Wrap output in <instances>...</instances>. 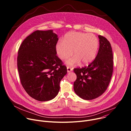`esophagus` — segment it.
Masks as SVG:
<instances>
[{"mask_svg":"<svg viewBox=\"0 0 131 131\" xmlns=\"http://www.w3.org/2000/svg\"><path fill=\"white\" fill-rule=\"evenodd\" d=\"M72 68H70V67H67V72H70V71H72Z\"/></svg>","mask_w":131,"mask_h":131,"instance_id":"esophagus-1","label":"esophagus"}]
</instances>
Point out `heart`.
<instances>
[{"instance_id": "heart-1", "label": "heart", "mask_w": 131, "mask_h": 131, "mask_svg": "<svg viewBox=\"0 0 131 131\" xmlns=\"http://www.w3.org/2000/svg\"><path fill=\"white\" fill-rule=\"evenodd\" d=\"M99 46V41L95 35L81 32L70 31L55 46V51L59 59L67 60L72 54L73 57L66 64L73 66L79 64L86 65L95 58Z\"/></svg>"}]
</instances>
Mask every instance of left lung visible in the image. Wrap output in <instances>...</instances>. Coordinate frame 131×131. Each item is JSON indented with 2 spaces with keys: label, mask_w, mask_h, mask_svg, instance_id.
I'll return each instance as SVG.
<instances>
[{
  "label": "left lung",
  "mask_w": 131,
  "mask_h": 131,
  "mask_svg": "<svg viewBox=\"0 0 131 131\" xmlns=\"http://www.w3.org/2000/svg\"><path fill=\"white\" fill-rule=\"evenodd\" d=\"M100 48L95 60L87 67L74 68L77 79L73 83L76 94L85 100L95 99L106 90L113 71V54L109 41L99 36Z\"/></svg>",
  "instance_id": "left-lung-1"
}]
</instances>
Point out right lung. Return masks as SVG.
<instances>
[{"label": "right lung", "mask_w": 131, "mask_h": 131, "mask_svg": "<svg viewBox=\"0 0 131 131\" xmlns=\"http://www.w3.org/2000/svg\"><path fill=\"white\" fill-rule=\"evenodd\" d=\"M58 36L53 30H36L24 39L18 51L17 68L27 94L40 102L58 95L67 68L57 56Z\"/></svg>", "instance_id": "1"}]
</instances>
